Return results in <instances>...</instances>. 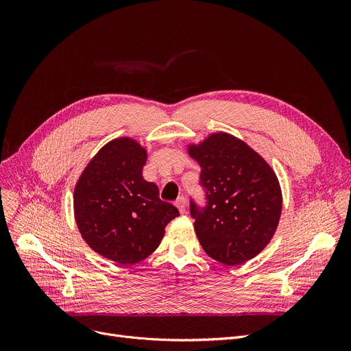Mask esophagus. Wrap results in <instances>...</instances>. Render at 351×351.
<instances>
[{"label":"esophagus","mask_w":351,"mask_h":351,"mask_svg":"<svg viewBox=\"0 0 351 351\" xmlns=\"http://www.w3.org/2000/svg\"><path fill=\"white\" fill-rule=\"evenodd\" d=\"M176 208H178V210L180 212V213H185V210H186V206H188V204H186V199L183 197V196H180V197H178V200H176Z\"/></svg>","instance_id":"1"}]
</instances>
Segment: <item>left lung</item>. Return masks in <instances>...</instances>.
<instances>
[{
    "mask_svg": "<svg viewBox=\"0 0 351 351\" xmlns=\"http://www.w3.org/2000/svg\"><path fill=\"white\" fill-rule=\"evenodd\" d=\"M200 166L208 206L191 202L195 232L204 250L226 266L259 254L278 229L283 196L271 166L228 132H215L186 146Z\"/></svg>",
    "mask_w": 351,
    "mask_h": 351,
    "instance_id": "obj_1",
    "label": "left lung"
}]
</instances>
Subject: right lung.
Listing matches in <instances>:
<instances>
[{"label": "right lung", "instance_id": "add662e5", "mask_svg": "<svg viewBox=\"0 0 351 351\" xmlns=\"http://www.w3.org/2000/svg\"><path fill=\"white\" fill-rule=\"evenodd\" d=\"M147 152L134 138L105 143L73 189V216L85 243L105 259L134 265L152 254L179 216L142 176Z\"/></svg>", "mask_w": 351, "mask_h": 351}]
</instances>
